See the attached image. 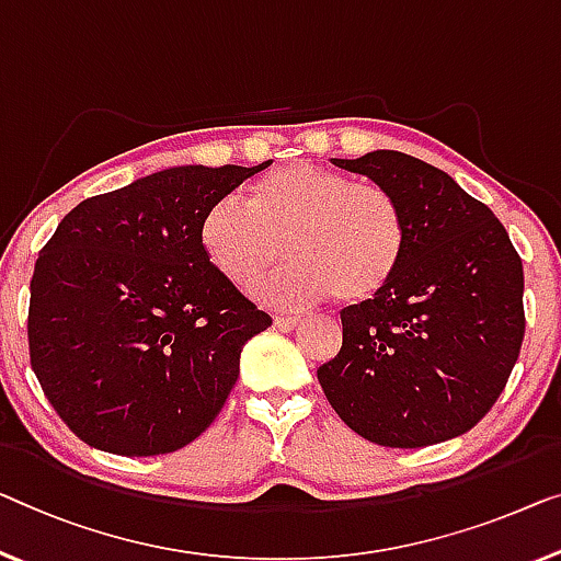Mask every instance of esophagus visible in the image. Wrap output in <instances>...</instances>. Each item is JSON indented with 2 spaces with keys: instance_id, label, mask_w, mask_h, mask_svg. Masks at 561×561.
I'll return each instance as SVG.
<instances>
[{
  "instance_id": "obj_1",
  "label": "esophagus",
  "mask_w": 561,
  "mask_h": 561,
  "mask_svg": "<svg viewBox=\"0 0 561 561\" xmlns=\"http://www.w3.org/2000/svg\"><path fill=\"white\" fill-rule=\"evenodd\" d=\"M297 324H299V317H291V314H274V328L282 330V332L295 330Z\"/></svg>"
}]
</instances>
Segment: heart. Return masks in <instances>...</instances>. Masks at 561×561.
I'll use <instances>...</instances> for the list:
<instances>
[{"instance_id": "heart-1", "label": "heart", "mask_w": 561, "mask_h": 561, "mask_svg": "<svg viewBox=\"0 0 561 561\" xmlns=\"http://www.w3.org/2000/svg\"><path fill=\"white\" fill-rule=\"evenodd\" d=\"M405 219L378 183L312 163L272 171L247 201L224 196L201 221V247L233 284H247L282 252L291 262L252 284L272 307H307L337 295L360 305L378 297L405 254Z\"/></svg>"}]
</instances>
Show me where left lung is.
<instances>
[{"instance_id": "obj_1", "label": "left lung", "mask_w": 561, "mask_h": 561, "mask_svg": "<svg viewBox=\"0 0 561 561\" xmlns=\"http://www.w3.org/2000/svg\"><path fill=\"white\" fill-rule=\"evenodd\" d=\"M332 163L390 191L408 241L388 287L340 312L342 347L317 380L334 413L378 446L461 436L519 357L522 259L494 211L436 165L398 150Z\"/></svg>"}]
</instances>
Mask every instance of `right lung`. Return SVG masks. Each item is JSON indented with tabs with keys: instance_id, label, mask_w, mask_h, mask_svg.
Segmentation results:
<instances>
[{
	"instance_id": "obj_1",
	"label": "right lung",
	"mask_w": 561,
	"mask_h": 561,
	"mask_svg": "<svg viewBox=\"0 0 561 561\" xmlns=\"http://www.w3.org/2000/svg\"><path fill=\"white\" fill-rule=\"evenodd\" d=\"M270 163L150 173L82 201L42 247L30 282V363L88 446L171 454L219 415L241 350L272 317L214 270L201 221Z\"/></svg>"
}]
</instances>
